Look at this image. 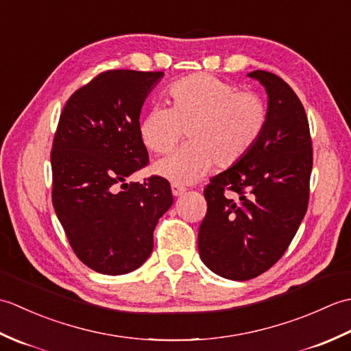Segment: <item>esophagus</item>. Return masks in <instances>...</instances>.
Masks as SVG:
<instances>
[{"label": "esophagus", "instance_id": "obj_1", "mask_svg": "<svg viewBox=\"0 0 351 351\" xmlns=\"http://www.w3.org/2000/svg\"><path fill=\"white\" fill-rule=\"evenodd\" d=\"M185 191H187V187H184V185L171 184V193H173V196H181Z\"/></svg>", "mask_w": 351, "mask_h": 351}]
</instances>
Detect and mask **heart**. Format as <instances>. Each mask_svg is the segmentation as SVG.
<instances>
[{
	"label": "heart",
	"instance_id": "b5f03b06",
	"mask_svg": "<svg viewBox=\"0 0 351 351\" xmlns=\"http://www.w3.org/2000/svg\"><path fill=\"white\" fill-rule=\"evenodd\" d=\"M167 99L169 108L155 107L141 117L138 134L149 151L164 155L187 131L191 143L154 166L175 184L197 181L214 162L220 169L235 166L258 145L268 123L263 96L208 73L176 81Z\"/></svg>",
	"mask_w": 351,
	"mask_h": 351
}]
</instances>
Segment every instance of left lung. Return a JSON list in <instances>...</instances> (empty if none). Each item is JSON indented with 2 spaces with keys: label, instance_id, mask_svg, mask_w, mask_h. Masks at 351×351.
I'll list each match as a JSON object with an SVG mask.
<instances>
[{
  "label": "left lung",
  "instance_id": "left-lung-1",
  "mask_svg": "<svg viewBox=\"0 0 351 351\" xmlns=\"http://www.w3.org/2000/svg\"><path fill=\"white\" fill-rule=\"evenodd\" d=\"M268 95V123L250 154L204 190L200 259L215 274L249 280L287 252L309 204L312 138L303 104L276 73L253 71Z\"/></svg>",
  "mask_w": 351,
  "mask_h": 351
}]
</instances>
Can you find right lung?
<instances>
[{
	"instance_id": "right-lung-1",
	"label": "right lung",
	"mask_w": 351,
	"mask_h": 351,
	"mask_svg": "<svg viewBox=\"0 0 351 351\" xmlns=\"http://www.w3.org/2000/svg\"><path fill=\"white\" fill-rule=\"evenodd\" d=\"M162 72L110 69L71 95L51 149L52 206L81 263L117 276L154 249V229L173 204L162 176L126 184L149 164L141 106Z\"/></svg>"
}]
</instances>
